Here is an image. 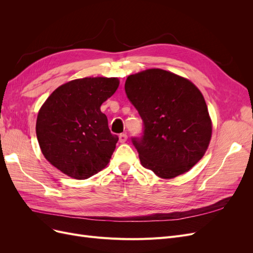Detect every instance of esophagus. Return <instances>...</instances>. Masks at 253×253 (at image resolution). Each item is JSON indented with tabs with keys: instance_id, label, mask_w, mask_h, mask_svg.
<instances>
[{
	"instance_id": "obj_1",
	"label": "esophagus",
	"mask_w": 253,
	"mask_h": 253,
	"mask_svg": "<svg viewBox=\"0 0 253 253\" xmlns=\"http://www.w3.org/2000/svg\"><path fill=\"white\" fill-rule=\"evenodd\" d=\"M126 139H127V135H126V134L122 133V134L119 135V141H120L121 143H125V142L126 141Z\"/></svg>"
}]
</instances>
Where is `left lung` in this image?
Instances as JSON below:
<instances>
[{"instance_id": "obj_1", "label": "left lung", "mask_w": 253, "mask_h": 253, "mask_svg": "<svg viewBox=\"0 0 253 253\" xmlns=\"http://www.w3.org/2000/svg\"><path fill=\"white\" fill-rule=\"evenodd\" d=\"M126 94L143 121L133 137L141 165L162 178L194 167L208 149L212 124L201 90L190 80L159 68L128 76Z\"/></svg>"}]
</instances>
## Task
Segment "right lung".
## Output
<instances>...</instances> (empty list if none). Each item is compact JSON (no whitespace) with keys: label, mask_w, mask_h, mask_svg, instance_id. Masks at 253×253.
Here are the masks:
<instances>
[{"label":"right lung","mask_w":253,"mask_h":253,"mask_svg":"<svg viewBox=\"0 0 253 253\" xmlns=\"http://www.w3.org/2000/svg\"><path fill=\"white\" fill-rule=\"evenodd\" d=\"M118 78L76 79L59 86L38 114L36 133L44 157L65 175L86 179L108 166L118 136L109 128L101 104Z\"/></svg>","instance_id":"1"}]
</instances>
